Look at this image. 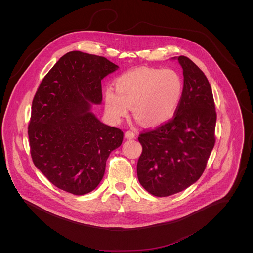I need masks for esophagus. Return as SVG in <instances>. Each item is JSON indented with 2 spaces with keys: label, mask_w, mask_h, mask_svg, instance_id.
I'll return each mask as SVG.
<instances>
[{
  "label": "esophagus",
  "mask_w": 253,
  "mask_h": 253,
  "mask_svg": "<svg viewBox=\"0 0 253 253\" xmlns=\"http://www.w3.org/2000/svg\"><path fill=\"white\" fill-rule=\"evenodd\" d=\"M125 136H126V138H127V139H131V138H134V137H135V133H134L132 130H126V131L125 132Z\"/></svg>",
  "instance_id": "obj_1"
}]
</instances>
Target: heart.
Returning a JSON list of instances; mask_svg holds the SVG:
<instances>
[{"instance_id": "1", "label": "heart", "mask_w": 253, "mask_h": 253, "mask_svg": "<svg viewBox=\"0 0 253 253\" xmlns=\"http://www.w3.org/2000/svg\"><path fill=\"white\" fill-rule=\"evenodd\" d=\"M115 89L105 90V108L113 120H122L132 106L136 119L146 126L155 127L175 115L183 97L184 82L175 70L144 67L118 77Z\"/></svg>"}]
</instances>
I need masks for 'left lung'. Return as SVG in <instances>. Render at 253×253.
Returning a JSON list of instances; mask_svg holds the SVG:
<instances>
[{
  "label": "left lung",
  "instance_id": "obj_1",
  "mask_svg": "<svg viewBox=\"0 0 253 253\" xmlns=\"http://www.w3.org/2000/svg\"><path fill=\"white\" fill-rule=\"evenodd\" d=\"M178 61L184 76L179 108L169 122L138 136L137 177L156 197L176 194L198 180L215 144L217 115L209 80L188 57L180 55Z\"/></svg>",
  "mask_w": 253,
  "mask_h": 253
}]
</instances>
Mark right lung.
Instances as JSON below:
<instances>
[{
  "instance_id": "1",
  "label": "right lung",
  "mask_w": 253,
  "mask_h": 253,
  "mask_svg": "<svg viewBox=\"0 0 253 253\" xmlns=\"http://www.w3.org/2000/svg\"><path fill=\"white\" fill-rule=\"evenodd\" d=\"M119 67L82 51L63 55L41 82L32 102L28 136L31 158L57 188L74 195L94 190L124 132L102 124L90 103L102 101L101 80Z\"/></svg>"
}]
</instances>
